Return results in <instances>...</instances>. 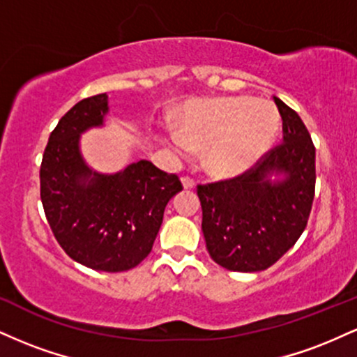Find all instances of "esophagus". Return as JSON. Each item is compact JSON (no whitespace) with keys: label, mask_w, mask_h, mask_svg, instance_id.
<instances>
[{"label":"esophagus","mask_w":357,"mask_h":357,"mask_svg":"<svg viewBox=\"0 0 357 357\" xmlns=\"http://www.w3.org/2000/svg\"><path fill=\"white\" fill-rule=\"evenodd\" d=\"M181 183H183L184 190H192V188H195V179L190 178V176H183Z\"/></svg>","instance_id":"34e87169"}]
</instances>
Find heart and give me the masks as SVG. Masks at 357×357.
Returning a JSON list of instances; mask_svg holds the SVG:
<instances>
[{"label": "heart", "instance_id": "b5f03b06", "mask_svg": "<svg viewBox=\"0 0 357 357\" xmlns=\"http://www.w3.org/2000/svg\"><path fill=\"white\" fill-rule=\"evenodd\" d=\"M280 116L272 102L252 97L198 100L186 107L181 132L169 136L178 154L208 149L206 169L215 176H236L264 158L272 147Z\"/></svg>", "mask_w": 357, "mask_h": 357}]
</instances>
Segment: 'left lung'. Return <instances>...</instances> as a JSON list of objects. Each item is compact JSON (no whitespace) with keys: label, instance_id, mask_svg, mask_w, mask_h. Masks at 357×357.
<instances>
[{"label":"left lung","instance_id":"8db88e82","mask_svg":"<svg viewBox=\"0 0 357 357\" xmlns=\"http://www.w3.org/2000/svg\"><path fill=\"white\" fill-rule=\"evenodd\" d=\"M282 142L243 174L198 184L208 253L233 272L272 267L305 230L315 191V147L296 110L273 97ZM275 174L278 179H269Z\"/></svg>","mask_w":357,"mask_h":357}]
</instances>
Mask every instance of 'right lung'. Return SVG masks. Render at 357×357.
Masks as SVG:
<instances>
[{"label":"right lung","instance_id":"add662e5","mask_svg":"<svg viewBox=\"0 0 357 357\" xmlns=\"http://www.w3.org/2000/svg\"><path fill=\"white\" fill-rule=\"evenodd\" d=\"M107 112V96L99 93L60 119L45 147L40 196L68 257L100 272H126L149 255L166 204L183 184L146 159L116 174L90 169L80 154V134L104 124Z\"/></svg>","mask_w":357,"mask_h":357}]
</instances>
